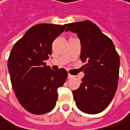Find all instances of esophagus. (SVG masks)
Here are the masks:
<instances>
[{
	"mask_svg": "<svg viewBox=\"0 0 130 130\" xmlns=\"http://www.w3.org/2000/svg\"><path fill=\"white\" fill-rule=\"evenodd\" d=\"M74 77V75H70V74H68V78H72Z\"/></svg>",
	"mask_w": 130,
	"mask_h": 130,
	"instance_id": "obj_1",
	"label": "esophagus"
}]
</instances>
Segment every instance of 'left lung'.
Returning <instances> with one entry per match:
<instances>
[{"instance_id":"left-lung-1","label":"left lung","mask_w":130,"mask_h":130,"mask_svg":"<svg viewBox=\"0 0 130 130\" xmlns=\"http://www.w3.org/2000/svg\"><path fill=\"white\" fill-rule=\"evenodd\" d=\"M76 33L80 41V59L84 77L80 87L72 92L79 109L97 114L112 101L118 87L120 58L114 43L89 21L67 24L66 32Z\"/></svg>"}]
</instances>
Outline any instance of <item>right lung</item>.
I'll return each instance as SVG.
<instances>
[{
  "instance_id": "right-lung-1",
  "label": "right lung",
  "mask_w": 130,
  "mask_h": 130,
  "mask_svg": "<svg viewBox=\"0 0 130 130\" xmlns=\"http://www.w3.org/2000/svg\"><path fill=\"white\" fill-rule=\"evenodd\" d=\"M67 24L41 23L31 27L16 42L8 60L12 88L21 106L35 115H42L55 107L58 89L67 78V70L58 71L46 65L52 55L54 40Z\"/></svg>"
}]
</instances>
